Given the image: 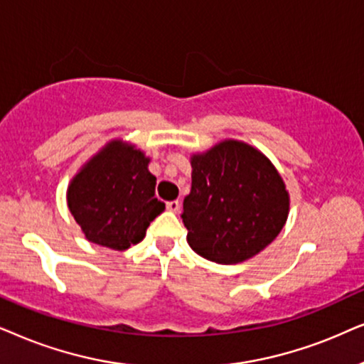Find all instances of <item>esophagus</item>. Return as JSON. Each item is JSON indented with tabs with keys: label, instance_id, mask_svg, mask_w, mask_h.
<instances>
[{
	"label": "esophagus",
	"instance_id": "esophagus-1",
	"mask_svg": "<svg viewBox=\"0 0 364 364\" xmlns=\"http://www.w3.org/2000/svg\"><path fill=\"white\" fill-rule=\"evenodd\" d=\"M179 206H181V203H179L178 200H174V201H168L166 203V208L171 213H176L178 210H179Z\"/></svg>",
	"mask_w": 364,
	"mask_h": 364
}]
</instances>
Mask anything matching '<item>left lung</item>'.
Listing matches in <instances>:
<instances>
[{"instance_id": "8db88e82", "label": "left lung", "mask_w": 364, "mask_h": 364, "mask_svg": "<svg viewBox=\"0 0 364 364\" xmlns=\"http://www.w3.org/2000/svg\"><path fill=\"white\" fill-rule=\"evenodd\" d=\"M191 191L183 201L188 245L203 258L236 264L263 251L283 230L289 195L258 149L225 139L191 156Z\"/></svg>"}]
</instances>
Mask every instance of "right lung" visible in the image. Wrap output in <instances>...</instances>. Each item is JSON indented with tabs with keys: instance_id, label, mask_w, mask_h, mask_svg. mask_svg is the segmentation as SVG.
I'll use <instances>...</instances> for the list:
<instances>
[{
	"instance_id": "right-lung-1",
	"label": "right lung",
	"mask_w": 364,
	"mask_h": 364,
	"mask_svg": "<svg viewBox=\"0 0 364 364\" xmlns=\"http://www.w3.org/2000/svg\"><path fill=\"white\" fill-rule=\"evenodd\" d=\"M148 163L133 144L113 139L71 179L68 208L86 240L123 251L144 238L149 223L164 211Z\"/></svg>"
}]
</instances>
